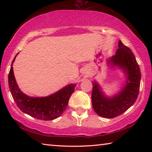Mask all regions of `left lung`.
<instances>
[{
    "label": "left lung",
    "mask_w": 152,
    "mask_h": 152,
    "mask_svg": "<svg viewBox=\"0 0 152 152\" xmlns=\"http://www.w3.org/2000/svg\"><path fill=\"white\" fill-rule=\"evenodd\" d=\"M108 62L119 66L128 76L125 88L113 98L104 96L96 81L92 82L91 97L94 111L99 116L111 119L121 115L135 103L140 92L141 72L132 51L121 40L116 53Z\"/></svg>",
    "instance_id": "left-lung-1"
}]
</instances>
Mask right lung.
<instances>
[{
	"mask_svg": "<svg viewBox=\"0 0 152 152\" xmlns=\"http://www.w3.org/2000/svg\"><path fill=\"white\" fill-rule=\"evenodd\" d=\"M16 56L12 61L8 80L12 96L19 109L30 116L43 121L53 120L62 115L68 106L69 99L74 92L76 84H69L49 96L42 98L28 96L20 91L15 80L12 68V64Z\"/></svg>",
	"mask_w": 152,
	"mask_h": 152,
	"instance_id": "add662e5",
	"label": "right lung"
}]
</instances>
